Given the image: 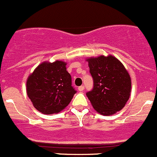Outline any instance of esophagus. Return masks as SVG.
Returning <instances> with one entry per match:
<instances>
[{"mask_svg":"<svg viewBox=\"0 0 157 157\" xmlns=\"http://www.w3.org/2000/svg\"><path fill=\"white\" fill-rule=\"evenodd\" d=\"M84 89H85V86H84V85H81V86L78 87V91H82Z\"/></svg>","mask_w":157,"mask_h":157,"instance_id":"1","label":"esophagus"}]
</instances>
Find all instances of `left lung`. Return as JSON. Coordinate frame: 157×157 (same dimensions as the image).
<instances>
[{
	"label": "left lung",
	"mask_w": 157,
	"mask_h": 157,
	"mask_svg": "<svg viewBox=\"0 0 157 157\" xmlns=\"http://www.w3.org/2000/svg\"><path fill=\"white\" fill-rule=\"evenodd\" d=\"M87 61L94 85L86 95L93 108L99 114L108 116L121 111L131 90V79L124 66L112 56H101Z\"/></svg>",
	"instance_id": "left-lung-1"
}]
</instances>
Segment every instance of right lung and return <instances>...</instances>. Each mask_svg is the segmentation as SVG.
Masks as SVG:
<instances>
[{
    "label": "right lung",
    "mask_w": 157,
    "mask_h": 157,
    "mask_svg": "<svg viewBox=\"0 0 157 157\" xmlns=\"http://www.w3.org/2000/svg\"><path fill=\"white\" fill-rule=\"evenodd\" d=\"M66 66L63 61L43 63L28 78L26 93L40 112L59 113L68 106L76 93Z\"/></svg>",
    "instance_id": "1"
}]
</instances>
